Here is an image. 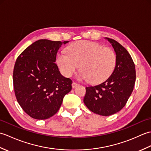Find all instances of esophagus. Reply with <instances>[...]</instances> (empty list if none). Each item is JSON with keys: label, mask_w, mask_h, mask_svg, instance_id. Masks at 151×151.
Masks as SVG:
<instances>
[{"label": "esophagus", "mask_w": 151, "mask_h": 151, "mask_svg": "<svg viewBox=\"0 0 151 151\" xmlns=\"http://www.w3.org/2000/svg\"><path fill=\"white\" fill-rule=\"evenodd\" d=\"M78 86V84H77V83L74 82L72 83V88H75L76 87H77Z\"/></svg>", "instance_id": "obj_1"}]
</instances>
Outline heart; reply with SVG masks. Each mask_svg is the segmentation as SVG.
I'll return each mask as SVG.
<instances>
[{"label":"heart","instance_id":"b5f03b06","mask_svg":"<svg viewBox=\"0 0 151 151\" xmlns=\"http://www.w3.org/2000/svg\"><path fill=\"white\" fill-rule=\"evenodd\" d=\"M57 55V63L63 75L71 76L80 65V77L96 84L105 81L114 72L117 62L113 49L89 41H79Z\"/></svg>","mask_w":151,"mask_h":151}]
</instances>
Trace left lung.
<instances>
[{
    "instance_id": "left-lung-1",
    "label": "left lung",
    "mask_w": 151,
    "mask_h": 151,
    "mask_svg": "<svg viewBox=\"0 0 151 151\" xmlns=\"http://www.w3.org/2000/svg\"><path fill=\"white\" fill-rule=\"evenodd\" d=\"M105 39L114 49L116 65L106 81L86 88L84 102L93 113L109 116L120 111L129 100L135 84L136 70L132 57L127 49L114 40Z\"/></svg>"
}]
</instances>
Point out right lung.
Returning <instances> with one entry per match:
<instances>
[{"mask_svg": "<svg viewBox=\"0 0 151 151\" xmlns=\"http://www.w3.org/2000/svg\"><path fill=\"white\" fill-rule=\"evenodd\" d=\"M68 42L40 40L16 60L13 73L15 97L31 117L43 120L53 116L71 90L72 81L61 75L55 63L58 50Z\"/></svg>", "mask_w": 151, "mask_h": 151, "instance_id": "1", "label": "right lung"}]
</instances>
